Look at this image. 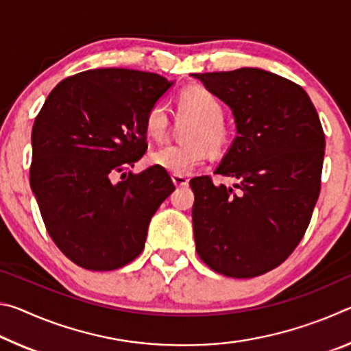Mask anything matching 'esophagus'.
<instances>
[{
	"mask_svg": "<svg viewBox=\"0 0 351 351\" xmlns=\"http://www.w3.org/2000/svg\"><path fill=\"white\" fill-rule=\"evenodd\" d=\"M171 181H173V184H175L176 187H186V186H189L187 176H184V175H171Z\"/></svg>",
	"mask_w": 351,
	"mask_h": 351,
	"instance_id": "esophagus-1",
	"label": "esophagus"
}]
</instances>
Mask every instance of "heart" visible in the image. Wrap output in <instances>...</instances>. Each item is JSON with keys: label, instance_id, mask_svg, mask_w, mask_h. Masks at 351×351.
Listing matches in <instances>:
<instances>
[{"label": "heart", "instance_id": "heart-1", "mask_svg": "<svg viewBox=\"0 0 351 351\" xmlns=\"http://www.w3.org/2000/svg\"><path fill=\"white\" fill-rule=\"evenodd\" d=\"M180 111L192 116L195 123L189 132V142L167 144L152 153V162L173 175H187L207 159L206 143L219 152L228 141L223 123L224 108L215 94L201 86H190L180 94ZM169 127V111L164 102H156L147 112L145 130L150 138L162 139Z\"/></svg>", "mask_w": 351, "mask_h": 351}]
</instances>
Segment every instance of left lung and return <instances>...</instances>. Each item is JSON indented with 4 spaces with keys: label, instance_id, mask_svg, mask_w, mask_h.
<instances>
[{
    "label": "left lung",
    "instance_id": "left-lung-1",
    "mask_svg": "<svg viewBox=\"0 0 351 351\" xmlns=\"http://www.w3.org/2000/svg\"><path fill=\"white\" fill-rule=\"evenodd\" d=\"M232 110L237 136L215 186L190 180L195 245L219 274L249 278L277 268L299 245L320 192L325 134L302 86L258 68L190 74Z\"/></svg>",
    "mask_w": 351,
    "mask_h": 351
}]
</instances>
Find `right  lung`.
Listing matches in <instances>:
<instances>
[{"label":"right lung","mask_w":351,"mask_h":351,"mask_svg":"<svg viewBox=\"0 0 351 351\" xmlns=\"http://www.w3.org/2000/svg\"><path fill=\"white\" fill-rule=\"evenodd\" d=\"M173 83L134 69L83 71L58 83L35 119L31 189L51 239L82 268L133 261L175 190L158 165L128 171L147 150L148 110Z\"/></svg>","instance_id":"right-lung-1"}]
</instances>
